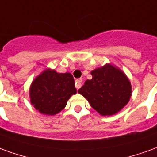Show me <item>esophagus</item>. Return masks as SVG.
<instances>
[{"mask_svg": "<svg viewBox=\"0 0 157 157\" xmlns=\"http://www.w3.org/2000/svg\"><path fill=\"white\" fill-rule=\"evenodd\" d=\"M82 82H83V79H82V78L76 79V81H75V88H76L77 90H78V89L81 88V86H82Z\"/></svg>", "mask_w": 157, "mask_h": 157, "instance_id": "esophagus-1", "label": "esophagus"}]
</instances>
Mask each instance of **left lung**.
Instances as JSON below:
<instances>
[{
  "instance_id": "obj_1",
  "label": "left lung",
  "mask_w": 157,
  "mask_h": 157,
  "mask_svg": "<svg viewBox=\"0 0 157 157\" xmlns=\"http://www.w3.org/2000/svg\"><path fill=\"white\" fill-rule=\"evenodd\" d=\"M91 75L92 79L86 80L78 93L100 115H114L129 102L131 85L122 71L106 64L93 70Z\"/></svg>"
}]
</instances>
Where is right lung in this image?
<instances>
[{
    "mask_svg": "<svg viewBox=\"0 0 157 157\" xmlns=\"http://www.w3.org/2000/svg\"><path fill=\"white\" fill-rule=\"evenodd\" d=\"M77 92L69 73L46 70L36 78L30 89L32 105L40 113L53 115L63 109L68 99Z\"/></svg>",
    "mask_w": 157,
    "mask_h": 157,
    "instance_id": "obj_1",
    "label": "right lung"
}]
</instances>
